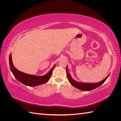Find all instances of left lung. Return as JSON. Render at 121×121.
Returning a JSON list of instances; mask_svg holds the SVG:
<instances>
[{
	"label": "left lung",
	"instance_id": "8db88e82",
	"mask_svg": "<svg viewBox=\"0 0 121 121\" xmlns=\"http://www.w3.org/2000/svg\"><path fill=\"white\" fill-rule=\"evenodd\" d=\"M68 67L67 66L66 71H67V77L69 80V82L70 83V84L72 86L76 87V88H77V89H80L81 90H83V91H90V90H92L93 89H95V88H96L98 87L99 86H101L102 84L106 81V80L107 79L109 75V74L107 77L102 80V81H101L99 82H98V83H80V82H78L75 81L74 79H72L71 75L69 74V73L68 72Z\"/></svg>",
	"mask_w": 121,
	"mask_h": 121
}]
</instances>
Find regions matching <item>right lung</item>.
I'll return each instance as SVG.
<instances>
[{"instance_id": "1", "label": "right lung", "mask_w": 121, "mask_h": 121, "mask_svg": "<svg viewBox=\"0 0 121 121\" xmlns=\"http://www.w3.org/2000/svg\"><path fill=\"white\" fill-rule=\"evenodd\" d=\"M9 62L10 70L12 71L14 77L21 83L27 86H36L41 84H44L50 78V77L52 74V72L55 65L50 69L49 72L46 75L43 76H36L26 74L21 71H19L14 67L12 60V55L11 53L9 54Z\"/></svg>"}]
</instances>
